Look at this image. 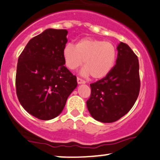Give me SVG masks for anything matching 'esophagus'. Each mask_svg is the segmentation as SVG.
<instances>
[{
  "label": "esophagus",
  "mask_w": 160,
  "mask_h": 160,
  "mask_svg": "<svg viewBox=\"0 0 160 160\" xmlns=\"http://www.w3.org/2000/svg\"><path fill=\"white\" fill-rule=\"evenodd\" d=\"M77 83H78V84H82V83H86V81L85 80H82L81 78H80V77H77Z\"/></svg>",
  "instance_id": "1"
}]
</instances>
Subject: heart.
Here are the masks:
<instances>
[{
	"instance_id": "b5f03b06",
	"label": "heart",
	"mask_w": 160,
	"mask_h": 160,
	"mask_svg": "<svg viewBox=\"0 0 160 160\" xmlns=\"http://www.w3.org/2000/svg\"><path fill=\"white\" fill-rule=\"evenodd\" d=\"M63 58L67 68L71 71L78 68L83 61V75L90 73L93 78H102L115 65L116 49L110 42L83 38L75 45L67 44L63 49Z\"/></svg>"
}]
</instances>
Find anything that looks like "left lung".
Returning <instances> with one entry per match:
<instances>
[{"label": "left lung", "mask_w": 160, "mask_h": 160, "mask_svg": "<svg viewBox=\"0 0 160 160\" xmlns=\"http://www.w3.org/2000/svg\"><path fill=\"white\" fill-rule=\"evenodd\" d=\"M116 64L104 78L91 83L87 101L89 113L96 121L112 123L131 109L138 97L140 81L139 61L127 44L117 46Z\"/></svg>", "instance_id": "8db88e82"}]
</instances>
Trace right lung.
I'll use <instances>...</instances> for the list:
<instances>
[{
  "mask_svg": "<svg viewBox=\"0 0 160 160\" xmlns=\"http://www.w3.org/2000/svg\"><path fill=\"white\" fill-rule=\"evenodd\" d=\"M68 32L46 29L29 40L18 58L17 97L24 109L40 120L60 115L77 86V77L64 65Z\"/></svg>",
  "mask_w": 160,
  "mask_h": 160,
  "instance_id": "1",
  "label": "right lung"
}]
</instances>
